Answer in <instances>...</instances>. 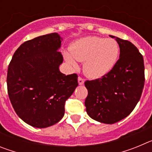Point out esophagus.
Instances as JSON below:
<instances>
[{
	"label": "esophagus",
	"mask_w": 152,
	"mask_h": 152,
	"mask_svg": "<svg viewBox=\"0 0 152 152\" xmlns=\"http://www.w3.org/2000/svg\"><path fill=\"white\" fill-rule=\"evenodd\" d=\"M77 80H78V84L79 85H83L84 83V80L82 78V77H79L78 79H77Z\"/></svg>",
	"instance_id": "obj_1"
}]
</instances>
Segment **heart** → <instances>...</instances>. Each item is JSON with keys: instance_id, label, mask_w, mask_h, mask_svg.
I'll return each mask as SVG.
<instances>
[{"instance_id": "obj_1", "label": "heart", "mask_w": 152, "mask_h": 152, "mask_svg": "<svg viewBox=\"0 0 152 152\" xmlns=\"http://www.w3.org/2000/svg\"><path fill=\"white\" fill-rule=\"evenodd\" d=\"M70 53L64 52L66 62L73 68L78 61H84L85 74L93 78L100 77L110 72L117 61L119 45L113 39L98 36H86L76 40L70 48Z\"/></svg>"}]
</instances>
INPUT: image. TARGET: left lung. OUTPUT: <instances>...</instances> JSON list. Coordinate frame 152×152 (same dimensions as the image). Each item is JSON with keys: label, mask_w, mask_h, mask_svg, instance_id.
Listing matches in <instances>:
<instances>
[{"label": "left lung", "mask_w": 152, "mask_h": 152, "mask_svg": "<svg viewBox=\"0 0 152 152\" xmlns=\"http://www.w3.org/2000/svg\"><path fill=\"white\" fill-rule=\"evenodd\" d=\"M120 54L110 72L101 78L85 81L88 116L96 121L113 124L128 116L142 95L145 84L143 57L133 44L113 36Z\"/></svg>", "instance_id": "1"}]
</instances>
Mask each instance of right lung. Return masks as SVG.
<instances>
[{"instance_id": "add662e5", "label": "right lung", "mask_w": 152, "mask_h": 152, "mask_svg": "<svg viewBox=\"0 0 152 152\" xmlns=\"http://www.w3.org/2000/svg\"><path fill=\"white\" fill-rule=\"evenodd\" d=\"M62 38L57 33L26 41L14 52L7 71L8 96L16 113L28 125L46 128L64 114V103L78 85L76 74L59 70Z\"/></svg>"}]
</instances>
